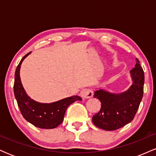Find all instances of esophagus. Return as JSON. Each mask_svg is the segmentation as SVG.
<instances>
[{
    "instance_id": "1",
    "label": "esophagus",
    "mask_w": 156,
    "mask_h": 156,
    "mask_svg": "<svg viewBox=\"0 0 156 156\" xmlns=\"http://www.w3.org/2000/svg\"><path fill=\"white\" fill-rule=\"evenodd\" d=\"M80 95L81 98H85V99H88V98H92L93 95V92L92 91L89 89H83L80 91Z\"/></svg>"
}]
</instances>
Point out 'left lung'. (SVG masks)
<instances>
[{"label": "left lung", "mask_w": 156, "mask_h": 156, "mask_svg": "<svg viewBox=\"0 0 156 156\" xmlns=\"http://www.w3.org/2000/svg\"><path fill=\"white\" fill-rule=\"evenodd\" d=\"M130 73L133 83L125 92L114 94L103 89L94 92V98L101 103L100 112L92 117L93 123L98 128L114 130L133 119L144 92V74L138 58Z\"/></svg>", "instance_id": "obj_1"}]
</instances>
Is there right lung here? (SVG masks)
Here are the masks:
<instances>
[{
  "instance_id": "1",
  "label": "right lung",
  "mask_w": 156,
  "mask_h": 156,
  "mask_svg": "<svg viewBox=\"0 0 156 156\" xmlns=\"http://www.w3.org/2000/svg\"><path fill=\"white\" fill-rule=\"evenodd\" d=\"M31 53L23 57L16 69L14 83V93L23 117L34 126L43 129L56 128L64 120L66 110L69 105L77 101H81L78 95L69 97L51 103H42L31 99L23 88L21 83L20 70L23 60Z\"/></svg>"
}]
</instances>
